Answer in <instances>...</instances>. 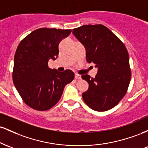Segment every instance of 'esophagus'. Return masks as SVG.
I'll use <instances>...</instances> for the list:
<instances>
[{"mask_svg": "<svg viewBox=\"0 0 148 148\" xmlns=\"http://www.w3.org/2000/svg\"><path fill=\"white\" fill-rule=\"evenodd\" d=\"M75 79H81V76L79 74H75Z\"/></svg>", "mask_w": 148, "mask_h": 148, "instance_id": "obj_1", "label": "esophagus"}]
</instances>
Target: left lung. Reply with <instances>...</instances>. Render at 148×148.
Returning <instances> with one entry per match:
<instances>
[{
    "label": "left lung",
    "mask_w": 148,
    "mask_h": 148,
    "mask_svg": "<svg viewBox=\"0 0 148 148\" xmlns=\"http://www.w3.org/2000/svg\"><path fill=\"white\" fill-rule=\"evenodd\" d=\"M72 33L86 49V60L95 64L98 69L95 78L88 74L81 76L89 84L83 99L94 111H108L120 102L130 85V58L126 47L101 24L83 25L73 29Z\"/></svg>",
    "instance_id": "8db88e82"
}]
</instances>
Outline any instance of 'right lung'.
I'll return each mask as SVG.
<instances>
[{
  "label": "right lung",
  "instance_id": "right-lung-1",
  "mask_svg": "<svg viewBox=\"0 0 148 148\" xmlns=\"http://www.w3.org/2000/svg\"><path fill=\"white\" fill-rule=\"evenodd\" d=\"M72 30L39 28L25 37L14 55L12 79L14 86L28 106L47 111L62 96L64 86L74 79L72 71L50 69L48 62L58 56V45Z\"/></svg>",
  "mask_w": 148,
  "mask_h": 148
}]
</instances>
